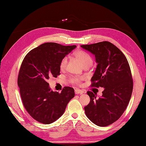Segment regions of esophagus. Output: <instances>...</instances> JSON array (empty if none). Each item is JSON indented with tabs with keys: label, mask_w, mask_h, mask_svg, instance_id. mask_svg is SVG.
<instances>
[{
	"label": "esophagus",
	"mask_w": 146,
	"mask_h": 146,
	"mask_svg": "<svg viewBox=\"0 0 146 146\" xmlns=\"http://www.w3.org/2000/svg\"><path fill=\"white\" fill-rule=\"evenodd\" d=\"M84 93V92L83 91V90H78V89H76L75 90V93H76V94H83Z\"/></svg>",
	"instance_id": "34e87169"
}]
</instances>
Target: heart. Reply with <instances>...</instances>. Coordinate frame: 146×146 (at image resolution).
Segmentation results:
<instances>
[{
  "mask_svg": "<svg viewBox=\"0 0 146 146\" xmlns=\"http://www.w3.org/2000/svg\"><path fill=\"white\" fill-rule=\"evenodd\" d=\"M74 56L85 67H89L93 63V58L91 55L85 51L78 50L74 52ZM68 64V58L63 57L60 62V69L61 70H65ZM84 79L83 77L72 76L70 77V80L72 84L79 85L81 84L82 80Z\"/></svg>",
  "mask_w": 146,
  "mask_h": 146,
  "instance_id": "obj_1",
  "label": "heart"
}]
</instances>
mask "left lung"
Returning a JSON list of instances; mask_svg holds the SVG:
<instances>
[{"instance_id": "obj_1", "label": "left lung", "mask_w": 146, "mask_h": 146, "mask_svg": "<svg viewBox=\"0 0 146 146\" xmlns=\"http://www.w3.org/2000/svg\"><path fill=\"white\" fill-rule=\"evenodd\" d=\"M81 47L95 55L98 63L91 81L92 87H103L102 95L87 92L90 103L84 108L93 123L106 127L116 121L125 111L131 96L133 82L124 54L112 43L104 41Z\"/></svg>"}]
</instances>
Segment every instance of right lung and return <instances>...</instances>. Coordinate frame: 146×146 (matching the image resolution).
Masks as SVG:
<instances>
[{"label":"right lung","mask_w":146,"mask_h":146,"mask_svg":"<svg viewBox=\"0 0 146 146\" xmlns=\"http://www.w3.org/2000/svg\"><path fill=\"white\" fill-rule=\"evenodd\" d=\"M76 47L45 43L31 50L22 62L18 85L23 104L29 115L40 123L50 124L58 119L75 96L74 88L69 86H65L61 93L53 92L47 80L60 75L61 60Z\"/></svg>","instance_id":"right-lung-1"}]
</instances>
